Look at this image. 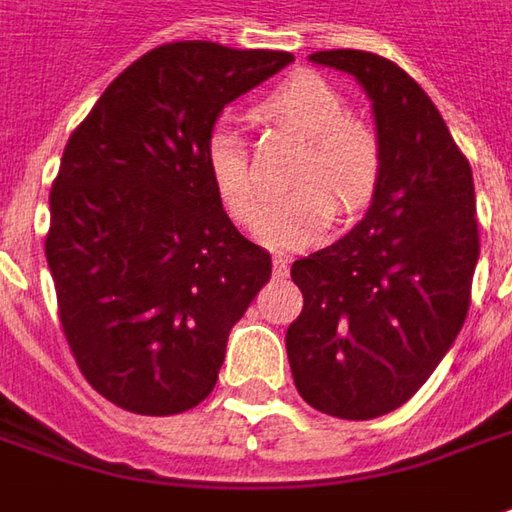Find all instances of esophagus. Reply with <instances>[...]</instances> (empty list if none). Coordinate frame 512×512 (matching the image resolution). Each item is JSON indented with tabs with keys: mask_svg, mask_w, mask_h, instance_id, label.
<instances>
[{
	"mask_svg": "<svg viewBox=\"0 0 512 512\" xmlns=\"http://www.w3.org/2000/svg\"><path fill=\"white\" fill-rule=\"evenodd\" d=\"M271 269H274V277H288V257L283 255L271 257Z\"/></svg>",
	"mask_w": 512,
	"mask_h": 512,
	"instance_id": "1",
	"label": "esophagus"
}]
</instances>
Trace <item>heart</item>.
Returning <instances> with one entry per match:
<instances>
[{"instance_id": "obj_1", "label": "heart", "mask_w": 512, "mask_h": 512, "mask_svg": "<svg viewBox=\"0 0 512 512\" xmlns=\"http://www.w3.org/2000/svg\"><path fill=\"white\" fill-rule=\"evenodd\" d=\"M263 114L308 139V151L297 170L302 187L269 198L257 210L255 235L274 249H305L336 221L334 195L347 210L373 196L381 173V145L367 125L353 120L347 97L311 72L280 83L263 100ZM207 168L232 218L249 221L260 190L246 142L232 123H218L210 131Z\"/></svg>"}]
</instances>
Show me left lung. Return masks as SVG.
I'll list each match as a JSON object with an SVG mask.
<instances>
[{
	"mask_svg": "<svg viewBox=\"0 0 512 512\" xmlns=\"http://www.w3.org/2000/svg\"><path fill=\"white\" fill-rule=\"evenodd\" d=\"M311 61L353 75L373 100L381 173L356 227L291 266L305 302L285 350L302 401L373 420L426 384L468 316L479 260L474 173L401 66L361 50Z\"/></svg>",
	"mask_w": 512,
	"mask_h": 512,
	"instance_id": "8db88e82",
	"label": "left lung"
}]
</instances>
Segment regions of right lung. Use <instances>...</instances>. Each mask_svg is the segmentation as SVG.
I'll return each instance as SVG.
<instances>
[{"mask_svg":"<svg viewBox=\"0 0 512 512\" xmlns=\"http://www.w3.org/2000/svg\"><path fill=\"white\" fill-rule=\"evenodd\" d=\"M291 52L176 41L145 52L66 142L50 193L58 316L83 378L120 409L179 415L218 381L271 255L229 221L207 168L227 103Z\"/></svg>","mask_w":512,"mask_h":512,"instance_id":"1","label":"right lung"}]
</instances>
